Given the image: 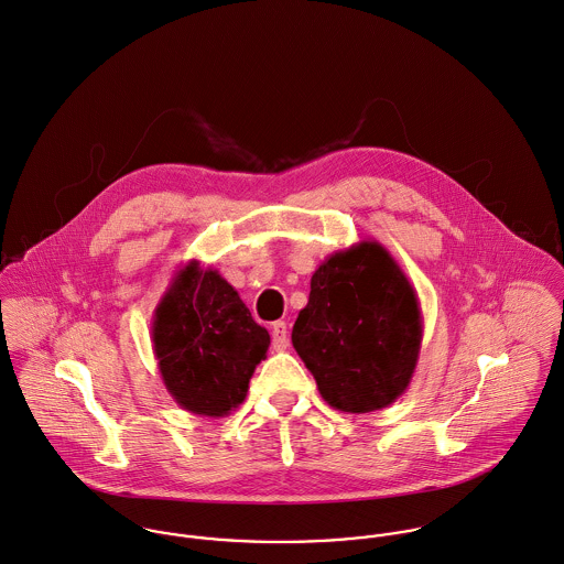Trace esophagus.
Instances as JSON below:
<instances>
[{"label":"esophagus","instance_id":"34e87169","mask_svg":"<svg viewBox=\"0 0 564 564\" xmlns=\"http://www.w3.org/2000/svg\"><path fill=\"white\" fill-rule=\"evenodd\" d=\"M272 346H274V350L288 348V327L281 321L272 323Z\"/></svg>","mask_w":564,"mask_h":564}]
</instances>
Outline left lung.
Masks as SVG:
<instances>
[{"instance_id":"obj_1","label":"left lung","mask_w":564,"mask_h":564,"mask_svg":"<svg viewBox=\"0 0 564 564\" xmlns=\"http://www.w3.org/2000/svg\"><path fill=\"white\" fill-rule=\"evenodd\" d=\"M421 341L416 290L375 239L338 250L316 268L292 329L323 399L348 414L394 403L412 381Z\"/></svg>"}]
</instances>
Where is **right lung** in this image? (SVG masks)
I'll use <instances>...</instances> for the list:
<instances>
[{
	"instance_id": "1",
	"label": "right lung",
	"mask_w": 564,
	"mask_h": 564,
	"mask_svg": "<svg viewBox=\"0 0 564 564\" xmlns=\"http://www.w3.org/2000/svg\"><path fill=\"white\" fill-rule=\"evenodd\" d=\"M270 336L237 290L192 259L170 281L152 316V350L172 399L187 412L228 416L265 359Z\"/></svg>"
}]
</instances>
